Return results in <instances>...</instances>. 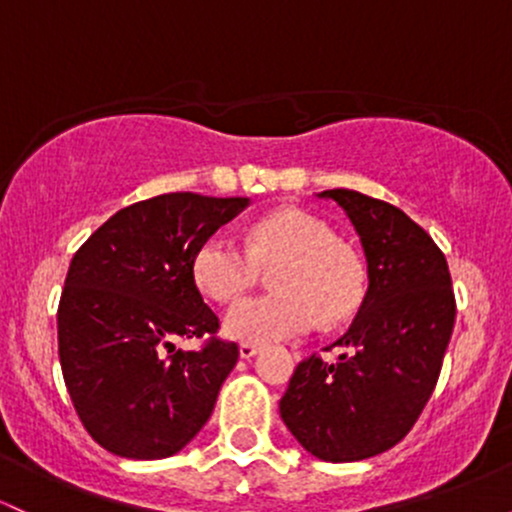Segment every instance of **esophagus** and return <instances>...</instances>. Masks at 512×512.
Returning <instances> with one entry per match:
<instances>
[{
    "instance_id": "1",
    "label": "esophagus",
    "mask_w": 512,
    "mask_h": 512,
    "mask_svg": "<svg viewBox=\"0 0 512 512\" xmlns=\"http://www.w3.org/2000/svg\"><path fill=\"white\" fill-rule=\"evenodd\" d=\"M260 352L262 347L255 345V342H243V345H240V357L243 359H252L255 355H260Z\"/></svg>"
}]
</instances>
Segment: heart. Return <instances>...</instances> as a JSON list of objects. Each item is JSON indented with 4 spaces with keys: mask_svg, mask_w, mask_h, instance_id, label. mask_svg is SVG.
Masks as SVG:
<instances>
[{
    "mask_svg": "<svg viewBox=\"0 0 512 512\" xmlns=\"http://www.w3.org/2000/svg\"><path fill=\"white\" fill-rule=\"evenodd\" d=\"M277 294L235 303L226 333L245 342H277L308 333L320 323H342L362 306L367 267L333 228L301 209H279L247 233V247L226 233L211 235L194 255V279L221 303L243 299L272 269Z\"/></svg>",
    "mask_w": 512,
    "mask_h": 512,
    "instance_id": "obj_1",
    "label": "heart"
}]
</instances>
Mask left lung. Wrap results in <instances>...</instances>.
I'll return each mask as SVG.
<instances>
[{"label":"left lung","instance_id":"8db88e82","mask_svg":"<svg viewBox=\"0 0 512 512\" xmlns=\"http://www.w3.org/2000/svg\"><path fill=\"white\" fill-rule=\"evenodd\" d=\"M367 257L369 289L335 345L338 362H299L279 413L323 462H359L403 440L440 379L457 301L445 255L401 209L352 189H328Z\"/></svg>","mask_w":512,"mask_h":512}]
</instances>
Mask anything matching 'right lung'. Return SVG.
Listing matches in <instances>:
<instances>
[{
	"mask_svg": "<svg viewBox=\"0 0 512 512\" xmlns=\"http://www.w3.org/2000/svg\"><path fill=\"white\" fill-rule=\"evenodd\" d=\"M250 199L192 192L126 206L72 257L58 352L84 430L111 454L165 459L204 428L238 345L194 282V255ZM179 337L204 339L179 351Z\"/></svg>",
	"mask_w": 512,
	"mask_h": 512,
	"instance_id": "right-lung-1",
	"label": "right lung"
}]
</instances>
